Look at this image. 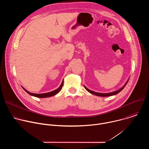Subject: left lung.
I'll return each mask as SVG.
<instances>
[{
    "label": "left lung",
    "mask_w": 149,
    "mask_h": 149,
    "mask_svg": "<svg viewBox=\"0 0 149 149\" xmlns=\"http://www.w3.org/2000/svg\"><path fill=\"white\" fill-rule=\"evenodd\" d=\"M127 82H127L126 84L124 85V86H123V87L121 88H120L119 90L113 92V93H96V92H94V91H93L90 90L89 89H88V88H86V87H85V88H86L89 93H91V94H94V95H95L100 96V97H108V96H111V95L117 94H118V93H120V92L121 91H122V90L125 87V86H126V84H127Z\"/></svg>",
    "instance_id": "obj_1"
}]
</instances>
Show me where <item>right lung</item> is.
I'll use <instances>...</instances> for the list:
<instances>
[{"label":"right lung","mask_w":149,"mask_h":149,"mask_svg":"<svg viewBox=\"0 0 149 149\" xmlns=\"http://www.w3.org/2000/svg\"><path fill=\"white\" fill-rule=\"evenodd\" d=\"M63 81H62L61 86L56 90H54V91H52L51 92H49V93H44V94H34V93H31L29 91H28L27 90H26L24 88H23V89L27 93H28L29 95H32V96H34V97H38V98H47V97H52L53 95H55V94H56L57 93H58L60 90H61L62 86H63Z\"/></svg>","instance_id":"1"}]
</instances>
